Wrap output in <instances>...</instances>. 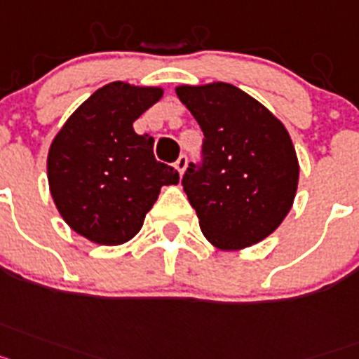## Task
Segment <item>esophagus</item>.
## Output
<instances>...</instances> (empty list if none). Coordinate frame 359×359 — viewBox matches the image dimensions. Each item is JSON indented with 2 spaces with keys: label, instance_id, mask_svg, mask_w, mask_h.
Masks as SVG:
<instances>
[{
  "label": "esophagus",
  "instance_id": "34e87169",
  "mask_svg": "<svg viewBox=\"0 0 359 359\" xmlns=\"http://www.w3.org/2000/svg\"><path fill=\"white\" fill-rule=\"evenodd\" d=\"M175 168H177V171H179L180 175H182L184 171H186V168H188V157H186V155H180V157L177 158V162H175Z\"/></svg>",
  "mask_w": 359,
  "mask_h": 359
}]
</instances>
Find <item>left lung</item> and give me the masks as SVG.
<instances>
[{"label":"left lung","instance_id":"left-lung-1","mask_svg":"<svg viewBox=\"0 0 359 359\" xmlns=\"http://www.w3.org/2000/svg\"><path fill=\"white\" fill-rule=\"evenodd\" d=\"M175 92L204 133L202 164L191 162L182 177L202 233L222 251L258 244L296 197L300 166L289 132L229 83L180 85Z\"/></svg>","mask_w":359,"mask_h":359}]
</instances>
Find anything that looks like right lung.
<instances>
[{
	"instance_id": "1",
	"label": "right lung",
	"mask_w": 359,
	"mask_h": 359,
	"mask_svg": "<svg viewBox=\"0 0 359 359\" xmlns=\"http://www.w3.org/2000/svg\"><path fill=\"white\" fill-rule=\"evenodd\" d=\"M158 86L115 81L93 92L50 144L48 186L65 222L101 245H119L141 231L162 186L179 171L154 157V137L135 123L162 97Z\"/></svg>"
}]
</instances>
